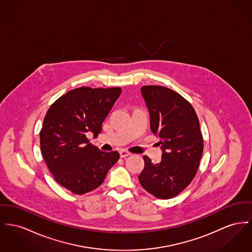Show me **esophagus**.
I'll return each instance as SVG.
<instances>
[{
    "label": "esophagus",
    "mask_w": 252,
    "mask_h": 252,
    "mask_svg": "<svg viewBox=\"0 0 252 252\" xmlns=\"http://www.w3.org/2000/svg\"><path fill=\"white\" fill-rule=\"evenodd\" d=\"M119 154H120V158H126L131 155L130 152L126 151V150H120Z\"/></svg>",
    "instance_id": "esophagus-1"
}]
</instances>
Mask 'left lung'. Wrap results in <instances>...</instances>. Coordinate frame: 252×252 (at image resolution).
Here are the masks:
<instances>
[{"mask_svg":"<svg viewBox=\"0 0 252 252\" xmlns=\"http://www.w3.org/2000/svg\"><path fill=\"white\" fill-rule=\"evenodd\" d=\"M141 94L150 114L152 132L161 138V161L144 156L138 180L158 199H171L189 185L200 165L203 139L192 105L180 94L162 86H143Z\"/></svg>","mask_w":252,"mask_h":252,"instance_id":"left-lung-1","label":"left lung"}]
</instances>
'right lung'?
I'll return each instance as SVG.
<instances>
[{
  "label": "right lung",
  "instance_id": "right-lung-1",
  "mask_svg": "<svg viewBox=\"0 0 252 252\" xmlns=\"http://www.w3.org/2000/svg\"><path fill=\"white\" fill-rule=\"evenodd\" d=\"M121 88L81 87L67 92L48 110L40 132L43 158L54 180L82 195L97 188L119 158L118 152L100 151L87 133L97 136Z\"/></svg>",
  "mask_w": 252,
  "mask_h": 252
}]
</instances>
